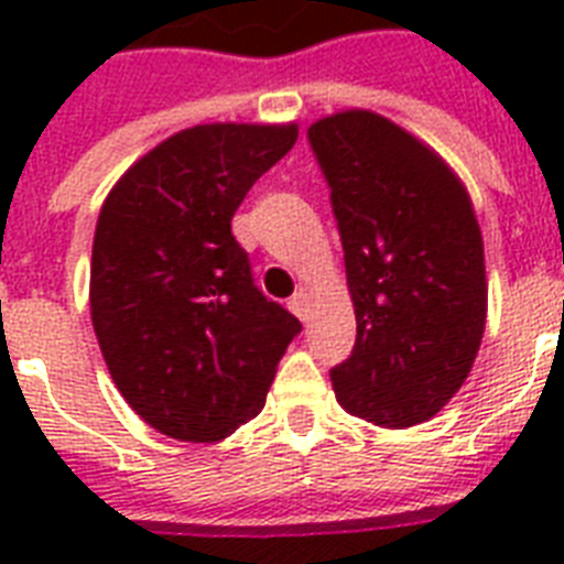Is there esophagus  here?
<instances>
[{"mask_svg": "<svg viewBox=\"0 0 564 564\" xmlns=\"http://www.w3.org/2000/svg\"><path fill=\"white\" fill-rule=\"evenodd\" d=\"M290 310L301 322H307V313H310V295L307 290H295V295L290 299Z\"/></svg>", "mask_w": 564, "mask_h": 564, "instance_id": "esophagus-1", "label": "esophagus"}]
</instances>
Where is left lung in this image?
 <instances>
[{
    "label": "left lung",
    "instance_id": "left-lung-1",
    "mask_svg": "<svg viewBox=\"0 0 564 564\" xmlns=\"http://www.w3.org/2000/svg\"><path fill=\"white\" fill-rule=\"evenodd\" d=\"M330 187L357 316L336 401L377 427H412L445 406L480 351L486 263L471 198L419 137L371 110L307 131Z\"/></svg>",
    "mask_w": 564,
    "mask_h": 564
}]
</instances>
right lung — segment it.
<instances>
[{
	"label": "right lung",
	"instance_id": "1",
	"mask_svg": "<svg viewBox=\"0 0 564 564\" xmlns=\"http://www.w3.org/2000/svg\"><path fill=\"white\" fill-rule=\"evenodd\" d=\"M299 126L210 122L143 154L101 204L90 316L131 410L181 442H219L263 410L290 310L254 286L230 219Z\"/></svg>",
	"mask_w": 564,
	"mask_h": 564
}]
</instances>
